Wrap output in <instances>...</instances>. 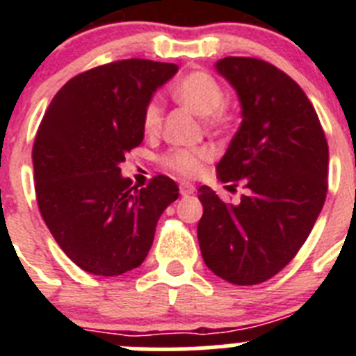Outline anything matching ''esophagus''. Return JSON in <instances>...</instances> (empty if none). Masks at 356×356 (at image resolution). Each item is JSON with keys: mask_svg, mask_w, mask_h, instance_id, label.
I'll list each match as a JSON object with an SVG mask.
<instances>
[{"mask_svg": "<svg viewBox=\"0 0 356 356\" xmlns=\"http://www.w3.org/2000/svg\"><path fill=\"white\" fill-rule=\"evenodd\" d=\"M194 191H196V187H194L193 184H188V181H184V184H180V194H181V196H188V194H194Z\"/></svg>", "mask_w": 356, "mask_h": 356, "instance_id": "esophagus-1", "label": "esophagus"}]
</instances>
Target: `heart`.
<instances>
[{"label": "heart", "instance_id": "b5f03b06", "mask_svg": "<svg viewBox=\"0 0 356 356\" xmlns=\"http://www.w3.org/2000/svg\"><path fill=\"white\" fill-rule=\"evenodd\" d=\"M176 102L203 118L205 127L212 131H226L235 124V112L225 103L222 85L205 71H194L176 81L171 89ZM162 127V105L151 99L143 110V128L147 135L159 134ZM212 159L210 147H175L162 155L160 162L165 169L180 176H196L203 163Z\"/></svg>", "mask_w": 356, "mask_h": 356}]
</instances>
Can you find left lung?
Segmentation results:
<instances>
[{"label": "left lung", "instance_id": "obj_1", "mask_svg": "<svg viewBox=\"0 0 356 356\" xmlns=\"http://www.w3.org/2000/svg\"><path fill=\"white\" fill-rule=\"evenodd\" d=\"M217 72L235 89L242 122L217 163L228 187L248 194L232 205L207 185L197 241L207 267L235 285L273 278L312 232L328 191V143L301 87L275 65L226 56Z\"/></svg>", "mask_w": 356, "mask_h": 356}]
</instances>
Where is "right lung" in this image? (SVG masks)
Here are the masks:
<instances>
[{"label":"right lung","instance_id":"1","mask_svg":"<svg viewBox=\"0 0 356 356\" xmlns=\"http://www.w3.org/2000/svg\"><path fill=\"white\" fill-rule=\"evenodd\" d=\"M176 64L119 60L71 78L49 103L33 143L40 216L72 262L119 276L146 259L178 185L159 175L131 187L119 163L144 139L143 110Z\"/></svg>","mask_w":356,"mask_h":356}]
</instances>
